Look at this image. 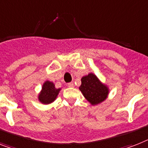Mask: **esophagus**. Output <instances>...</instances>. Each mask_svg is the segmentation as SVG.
<instances>
[{
	"mask_svg": "<svg viewBox=\"0 0 148 148\" xmlns=\"http://www.w3.org/2000/svg\"><path fill=\"white\" fill-rule=\"evenodd\" d=\"M68 87H74V83H68Z\"/></svg>",
	"mask_w": 148,
	"mask_h": 148,
	"instance_id": "esophagus-1",
	"label": "esophagus"
}]
</instances>
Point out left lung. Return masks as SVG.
I'll return each instance as SVG.
<instances>
[{"instance_id": "1", "label": "left lung", "mask_w": 148, "mask_h": 148, "mask_svg": "<svg viewBox=\"0 0 148 148\" xmlns=\"http://www.w3.org/2000/svg\"><path fill=\"white\" fill-rule=\"evenodd\" d=\"M79 89L85 99L92 106L98 105L105 101L109 92V87L93 73L81 78V85Z\"/></svg>"}]
</instances>
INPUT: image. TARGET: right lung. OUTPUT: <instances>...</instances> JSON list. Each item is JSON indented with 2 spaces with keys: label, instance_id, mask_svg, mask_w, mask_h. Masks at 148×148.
I'll return each mask as SVG.
<instances>
[{
  "label": "right lung",
  "instance_id": "add662e5",
  "mask_svg": "<svg viewBox=\"0 0 148 148\" xmlns=\"http://www.w3.org/2000/svg\"><path fill=\"white\" fill-rule=\"evenodd\" d=\"M60 90H61V88H55L53 82L46 80L43 84L42 90L38 96L39 101L42 104H50L53 103L55 99L57 98Z\"/></svg>",
  "mask_w": 148,
  "mask_h": 148
}]
</instances>
